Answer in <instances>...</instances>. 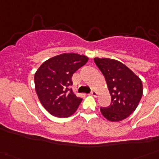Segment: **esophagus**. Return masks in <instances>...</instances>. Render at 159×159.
<instances>
[{
	"instance_id": "34e87169",
	"label": "esophagus",
	"mask_w": 159,
	"mask_h": 159,
	"mask_svg": "<svg viewBox=\"0 0 159 159\" xmlns=\"http://www.w3.org/2000/svg\"><path fill=\"white\" fill-rule=\"evenodd\" d=\"M91 95H92L93 97H96L97 96V92H96V91H94V90H93V91H92V92H91Z\"/></svg>"
}]
</instances>
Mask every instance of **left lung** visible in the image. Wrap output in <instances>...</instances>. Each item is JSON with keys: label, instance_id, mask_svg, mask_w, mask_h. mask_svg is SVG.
I'll return each instance as SVG.
<instances>
[{"label": "left lung", "instance_id": "8db88e82", "mask_svg": "<svg viewBox=\"0 0 159 159\" xmlns=\"http://www.w3.org/2000/svg\"><path fill=\"white\" fill-rule=\"evenodd\" d=\"M94 62L106 78L111 97V105L101 107L102 116L112 122L123 120L135 111L140 102L143 95L140 78L117 60L95 57Z\"/></svg>", "mask_w": 159, "mask_h": 159}]
</instances>
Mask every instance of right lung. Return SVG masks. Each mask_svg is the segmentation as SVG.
<instances>
[{
    "label": "right lung",
    "mask_w": 159,
    "mask_h": 159,
    "mask_svg": "<svg viewBox=\"0 0 159 159\" xmlns=\"http://www.w3.org/2000/svg\"><path fill=\"white\" fill-rule=\"evenodd\" d=\"M88 61L85 55L62 53L42 63L34 74L39 102L52 116L64 118L74 114L82 99L72 89V75Z\"/></svg>",
    "instance_id": "obj_1"
}]
</instances>
